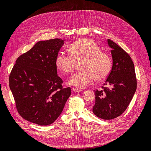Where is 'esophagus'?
I'll return each mask as SVG.
<instances>
[{"label":"esophagus","mask_w":151,"mask_h":151,"mask_svg":"<svg viewBox=\"0 0 151 151\" xmlns=\"http://www.w3.org/2000/svg\"><path fill=\"white\" fill-rule=\"evenodd\" d=\"M72 91H74V93H79V92H80L81 90L79 89H77V88H73Z\"/></svg>","instance_id":"34e87169"}]
</instances>
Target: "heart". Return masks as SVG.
Masks as SVG:
<instances>
[{"label":"heart","mask_w":151,"mask_h":151,"mask_svg":"<svg viewBox=\"0 0 151 151\" xmlns=\"http://www.w3.org/2000/svg\"><path fill=\"white\" fill-rule=\"evenodd\" d=\"M69 53L60 52L57 54L55 63L57 68L65 74H70L76 63L81 62L83 70L73 75L68 81L72 86L83 89L93 84L94 81L103 80L111 70V58L101 51L99 45L89 39H81L72 43L68 47Z\"/></svg>","instance_id":"heart-1"}]
</instances>
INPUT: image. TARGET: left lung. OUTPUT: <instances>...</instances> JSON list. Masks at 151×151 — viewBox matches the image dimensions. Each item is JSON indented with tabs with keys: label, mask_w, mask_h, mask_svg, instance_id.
<instances>
[{
	"label": "left lung",
	"mask_w": 151,
	"mask_h": 151,
	"mask_svg": "<svg viewBox=\"0 0 151 151\" xmlns=\"http://www.w3.org/2000/svg\"><path fill=\"white\" fill-rule=\"evenodd\" d=\"M108 44L111 48V70L102 90L95 92V104L93 111L104 120H111L120 116L129 106L137 89L134 64L124 50L111 40Z\"/></svg>",
	"instance_id": "obj_1"
}]
</instances>
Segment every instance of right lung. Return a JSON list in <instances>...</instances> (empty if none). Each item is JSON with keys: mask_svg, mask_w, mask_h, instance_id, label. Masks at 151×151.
Segmentation results:
<instances>
[{"mask_svg": "<svg viewBox=\"0 0 151 151\" xmlns=\"http://www.w3.org/2000/svg\"><path fill=\"white\" fill-rule=\"evenodd\" d=\"M64 43L58 38L36 43L16 61L9 87L16 109L24 120L45 126L60 116L71 94L57 75L55 59Z\"/></svg>", "mask_w": 151, "mask_h": 151, "instance_id": "1", "label": "right lung"}]
</instances>
